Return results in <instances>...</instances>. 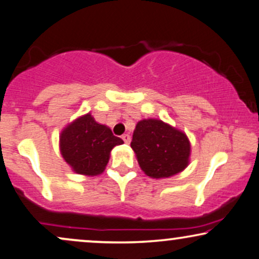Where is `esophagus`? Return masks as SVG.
I'll return each mask as SVG.
<instances>
[{
  "label": "esophagus",
  "instance_id": "esophagus-1",
  "mask_svg": "<svg viewBox=\"0 0 259 259\" xmlns=\"http://www.w3.org/2000/svg\"><path fill=\"white\" fill-rule=\"evenodd\" d=\"M122 140L125 142V144H130L131 143V137L130 134H123L122 136Z\"/></svg>",
  "mask_w": 259,
  "mask_h": 259
}]
</instances>
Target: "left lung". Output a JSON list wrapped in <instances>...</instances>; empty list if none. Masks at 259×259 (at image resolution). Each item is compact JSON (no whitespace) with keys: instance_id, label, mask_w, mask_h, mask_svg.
Listing matches in <instances>:
<instances>
[{"instance_id":"obj_1","label":"left lung","mask_w":259,"mask_h":259,"mask_svg":"<svg viewBox=\"0 0 259 259\" xmlns=\"http://www.w3.org/2000/svg\"><path fill=\"white\" fill-rule=\"evenodd\" d=\"M131 147L140 169L152 179H169L182 172L190 162L187 134L158 119L137 123Z\"/></svg>"}]
</instances>
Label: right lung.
Here are the masks:
<instances>
[{"label":"right lung","instance_id":"obj_1","mask_svg":"<svg viewBox=\"0 0 259 259\" xmlns=\"http://www.w3.org/2000/svg\"><path fill=\"white\" fill-rule=\"evenodd\" d=\"M123 140L113 136L108 126L96 122L90 113L77 117L64 127L59 136V150L73 172L97 176L105 171L110 151Z\"/></svg>","mask_w":259,"mask_h":259}]
</instances>
